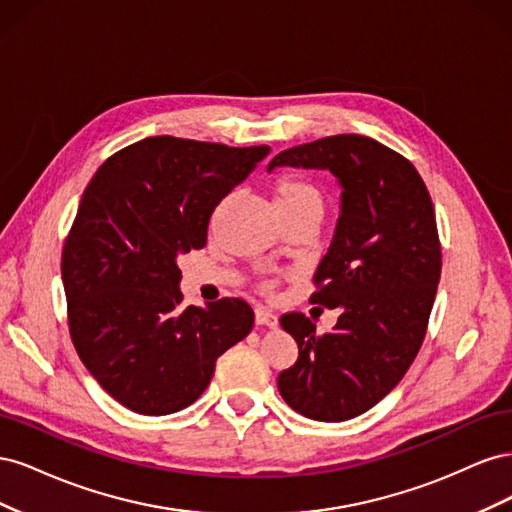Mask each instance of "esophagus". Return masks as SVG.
I'll return each mask as SVG.
<instances>
[{"label":"esophagus","instance_id":"34e87169","mask_svg":"<svg viewBox=\"0 0 512 512\" xmlns=\"http://www.w3.org/2000/svg\"><path fill=\"white\" fill-rule=\"evenodd\" d=\"M254 314H256V324H262V327H269V329L277 327V316L273 312H269V309L256 307Z\"/></svg>","mask_w":512,"mask_h":512}]
</instances>
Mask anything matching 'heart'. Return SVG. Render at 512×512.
<instances>
[{"label": "heart", "instance_id": "heart-1", "mask_svg": "<svg viewBox=\"0 0 512 512\" xmlns=\"http://www.w3.org/2000/svg\"><path fill=\"white\" fill-rule=\"evenodd\" d=\"M273 200L282 218H294V215H316L322 218L327 207V196L314 181L301 175H282L273 183ZM275 280H262L260 290L271 292Z\"/></svg>", "mask_w": 512, "mask_h": 512}]
</instances>
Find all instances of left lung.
<instances>
[{
  "label": "left lung",
  "mask_w": 512,
  "mask_h": 512,
  "mask_svg": "<svg viewBox=\"0 0 512 512\" xmlns=\"http://www.w3.org/2000/svg\"><path fill=\"white\" fill-rule=\"evenodd\" d=\"M275 166L329 168L342 215L309 301L339 309L331 333L301 312L280 318L299 359L277 386L314 421L339 423L389 395L416 359L442 273V245L427 185L408 158L359 134L290 147Z\"/></svg>",
  "instance_id": "1"
}]
</instances>
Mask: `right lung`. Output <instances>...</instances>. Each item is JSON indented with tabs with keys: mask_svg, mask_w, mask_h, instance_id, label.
I'll use <instances>...</instances> for the list:
<instances>
[{
	"mask_svg": "<svg viewBox=\"0 0 512 512\" xmlns=\"http://www.w3.org/2000/svg\"><path fill=\"white\" fill-rule=\"evenodd\" d=\"M269 147L151 136L113 153L83 192L61 252L68 329L89 374L121 406L179 412L218 356L252 331L243 299L179 307L177 254L207 243L213 209Z\"/></svg>",
	"mask_w": 512,
	"mask_h": 512,
	"instance_id": "1",
	"label": "right lung"
}]
</instances>
